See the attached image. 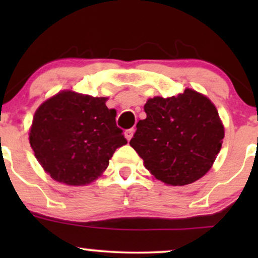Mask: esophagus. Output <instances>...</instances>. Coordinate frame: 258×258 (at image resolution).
<instances>
[{
  "mask_svg": "<svg viewBox=\"0 0 258 258\" xmlns=\"http://www.w3.org/2000/svg\"><path fill=\"white\" fill-rule=\"evenodd\" d=\"M133 133H135V130H133V128L126 130V131H125V137L127 138V141H130V139L133 137Z\"/></svg>",
  "mask_w": 258,
  "mask_h": 258,
  "instance_id": "obj_1",
  "label": "esophagus"
}]
</instances>
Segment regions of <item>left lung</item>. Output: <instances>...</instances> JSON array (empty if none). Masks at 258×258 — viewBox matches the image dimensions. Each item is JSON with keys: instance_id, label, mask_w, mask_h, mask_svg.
Listing matches in <instances>:
<instances>
[{"instance_id": "obj_1", "label": "left lung", "mask_w": 258, "mask_h": 258, "mask_svg": "<svg viewBox=\"0 0 258 258\" xmlns=\"http://www.w3.org/2000/svg\"><path fill=\"white\" fill-rule=\"evenodd\" d=\"M130 141L144 166L170 185L195 182L214 165L224 137L217 109L207 97L185 88L176 97H154L144 105Z\"/></svg>"}]
</instances>
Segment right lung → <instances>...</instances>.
<instances>
[{"instance_id": "1", "label": "right lung", "mask_w": 258, "mask_h": 258, "mask_svg": "<svg viewBox=\"0 0 258 258\" xmlns=\"http://www.w3.org/2000/svg\"><path fill=\"white\" fill-rule=\"evenodd\" d=\"M105 97L63 91L35 112L29 141L41 166L57 182L90 184L127 143L116 126V110Z\"/></svg>"}]
</instances>
